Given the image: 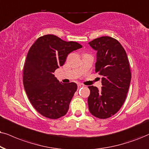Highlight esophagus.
<instances>
[{"mask_svg":"<svg viewBox=\"0 0 149 149\" xmlns=\"http://www.w3.org/2000/svg\"><path fill=\"white\" fill-rule=\"evenodd\" d=\"M82 86H84V85H83V84H80V83H78V88L82 87Z\"/></svg>","mask_w":149,"mask_h":149,"instance_id":"esophagus-1","label":"esophagus"}]
</instances>
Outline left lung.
I'll return each mask as SVG.
<instances>
[{"instance_id":"1","label":"left lung","mask_w":149,"mask_h":149,"mask_svg":"<svg viewBox=\"0 0 149 149\" xmlns=\"http://www.w3.org/2000/svg\"><path fill=\"white\" fill-rule=\"evenodd\" d=\"M97 51L95 72L102 76L100 90L88 86V110L100 119L110 118L125 102L131 82V73L125 49L116 39L102 36L88 42Z\"/></svg>"}]
</instances>
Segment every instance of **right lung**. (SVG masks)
Masks as SVG:
<instances>
[{
	"label": "right lung",
	"instance_id": "add662e5",
	"mask_svg": "<svg viewBox=\"0 0 149 149\" xmlns=\"http://www.w3.org/2000/svg\"><path fill=\"white\" fill-rule=\"evenodd\" d=\"M82 46L52 34L39 37L29 49L23 69V85L30 102L50 119L64 116L77 90L75 82L63 83L54 76L69 53Z\"/></svg>",
	"mask_w": 149,
	"mask_h": 149
}]
</instances>
